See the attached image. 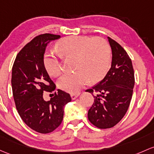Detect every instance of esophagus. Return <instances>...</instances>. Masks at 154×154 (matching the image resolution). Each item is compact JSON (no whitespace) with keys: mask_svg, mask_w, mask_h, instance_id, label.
<instances>
[{"mask_svg":"<svg viewBox=\"0 0 154 154\" xmlns=\"http://www.w3.org/2000/svg\"><path fill=\"white\" fill-rule=\"evenodd\" d=\"M78 96L79 94H71V97H72V100H75Z\"/></svg>","mask_w":154,"mask_h":154,"instance_id":"34e87169","label":"esophagus"}]
</instances>
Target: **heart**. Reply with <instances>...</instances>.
I'll list each match as a JSON object with an SVG mask.
<instances>
[{
    "label": "heart",
    "instance_id": "heart-1",
    "mask_svg": "<svg viewBox=\"0 0 154 154\" xmlns=\"http://www.w3.org/2000/svg\"><path fill=\"white\" fill-rule=\"evenodd\" d=\"M56 48L63 58H75V71L65 74L58 81V85L62 90L77 93L89 81L95 83L103 80L109 70L111 48L105 39L69 36L59 40ZM43 63L51 76L57 77L60 74V63L56 54L46 53Z\"/></svg>",
    "mask_w": 154,
    "mask_h": 154
}]
</instances>
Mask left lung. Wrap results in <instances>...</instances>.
I'll use <instances>...</instances> for the list:
<instances>
[{
  "label": "left lung",
  "instance_id": "left-lung-1",
  "mask_svg": "<svg viewBox=\"0 0 154 154\" xmlns=\"http://www.w3.org/2000/svg\"><path fill=\"white\" fill-rule=\"evenodd\" d=\"M112 50L111 67L102 81L86 91L97 94L88 110L91 123L101 129L116 125L130 106L134 86V72L128 54L117 42L108 37Z\"/></svg>",
  "mask_w": 154,
  "mask_h": 154
}]
</instances>
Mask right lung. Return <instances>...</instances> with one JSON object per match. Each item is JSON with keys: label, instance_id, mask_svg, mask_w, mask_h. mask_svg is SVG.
<instances>
[{"label": "right lung", "instance_id": "right-lung-1", "mask_svg": "<svg viewBox=\"0 0 154 154\" xmlns=\"http://www.w3.org/2000/svg\"><path fill=\"white\" fill-rule=\"evenodd\" d=\"M60 35L43 34L35 37L19 51L12 66V88L17 112L32 130L48 134L62 122L64 106L71 102L70 94L62 90L52 94L48 101L43 92H53L56 85L43 63L45 51L51 40Z\"/></svg>", "mask_w": 154, "mask_h": 154}]
</instances>
